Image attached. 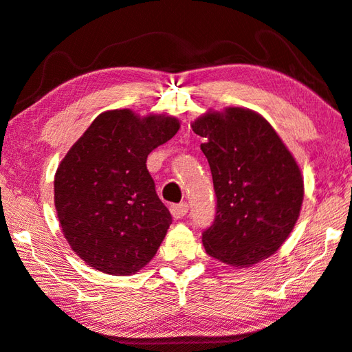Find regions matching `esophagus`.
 <instances>
[{
	"instance_id": "1",
	"label": "esophagus",
	"mask_w": 352,
	"mask_h": 352,
	"mask_svg": "<svg viewBox=\"0 0 352 352\" xmlns=\"http://www.w3.org/2000/svg\"><path fill=\"white\" fill-rule=\"evenodd\" d=\"M188 210H189L188 203H178V204H172L170 206V214L174 219H183V217L188 214Z\"/></svg>"
}]
</instances>
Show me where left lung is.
Masks as SVG:
<instances>
[{"label": "left lung", "mask_w": 352, "mask_h": 352, "mask_svg": "<svg viewBox=\"0 0 352 352\" xmlns=\"http://www.w3.org/2000/svg\"><path fill=\"white\" fill-rule=\"evenodd\" d=\"M212 174L217 212L203 232L206 252L246 267L289 237L303 201L302 172L274 127L245 107L208 112L192 123Z\"/></svg>", "instance_id": "obj_1"}]
</instances>
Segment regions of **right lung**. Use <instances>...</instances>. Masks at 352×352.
I'll use <instances>...</instances> for the list:
<instances>
[{"label":"right lung","mask_w":352,"mask_h":352,"mask_svg":"<svg viewBox=\"0 0 352 352\" xmlns=\"http://www.w3.org/2000/svg\"><path fill=\"white\" fill-rule=\"evenodd\" d=\"M180 123L131 109L100 113L69 149L54 180L55 208L70 248L94 270L131 276L154 258L172 217L146 160Z\"/></svg>","instance_id":"add662e5"}]
</instances>
